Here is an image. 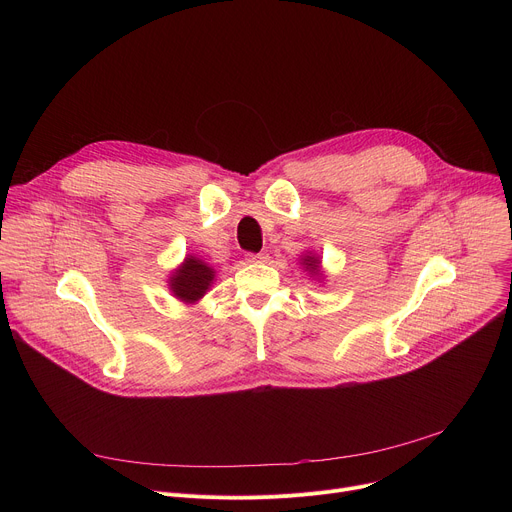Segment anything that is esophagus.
Listing matches in <instances>:
<instances>
[{"mask_svg": "<svg viewBox=\"0 0 512 512\" xmlns=\"http://www.w3.org/2000/svg\"><path fill=\"white\" fill-rule=\"evenodd\" d=\"M267 259H269L267 253H249L247 255L249 263H267Z\"/></svg>", "mask_w": 512, "mask_h": 512, "instance_id": "1", "label": "esophagus"}]
</instances>
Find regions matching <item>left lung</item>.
<instances>
[{
  "mask_svg": "<svg viewBox=\"0 0 512 512\" xmlns=\"http://www.w3.org/2000/svg\"><path fill=\"white\" fill-rule=\"evenodd\" d=\"M300 265L304 267V271H306L312 279H316V281H320V283L326 281V273H324V267H322V257H320L318 253L306 251V253L300 257Z\"/></svg>",
  "mask_w": 512,
  "mask_h": 512,
  "instance_id": "obj_1",
  "label": "left lung"
}]
</instances>
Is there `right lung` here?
Wrapping results in <instances>:
<instances>
[{
    "instance_id": "right-lung-1",
    "label": "right lung",
    "mask_w": 512,
    "mask_h": 512,
    "mask_svg": "<svg viewBox=\"0 0 512 512\" xmlns=\"http://www.w3.org/2000/svg\"><path fill=\"white\" fill-rule=\"evenodd\" d=\"M216 271L200 257L186 255L184 261L168 275V289L172 296L186 306L198 304L212 287Z\"/></svg>"
}]
</instances>
